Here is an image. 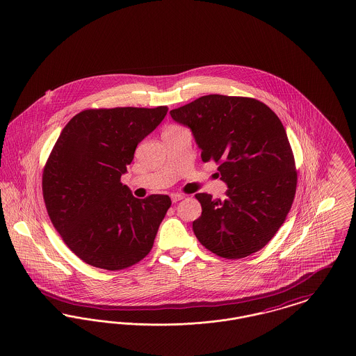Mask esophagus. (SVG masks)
Instances as JSON below:
<instances>
[{
  "instance_id": "34e87169",
  "label": "esophagus",
  "mask_w": 356,
  "mask_h": 356,
  "mask_svg": "<svg viewBox=\"0 0 356 356\" xmlns=\"http://www.w3.org/2000/svg\"><path fill=\"white\" fill-rule=\"evenodd\" d=\"M183 197H184V196H183L181 193H172V195H170V199H172L173 203H177V202L181 200Z\"/></svg>"
}]
</instances>
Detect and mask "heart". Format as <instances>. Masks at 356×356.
<instances>
[{
	"label": "heart",
	"instance_id": "1",
	"mask_svg": "<svg viewBox=\"0 0 356 356\" xmlns=\"http://www.w3.org/2000/svg\"><path fill=\"white\" fill-rule=\"evenodd\" d=\"M169 129H170V127H169Z\"/></svg>",
	"mask_w": 356,
	"mask_h": 356
}]
</instances>
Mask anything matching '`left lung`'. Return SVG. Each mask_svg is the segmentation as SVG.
<instances>
[{"label":"left lung","mask_w":356,"mask_h":356,"mask_svg":"<svg viewBox=\"0 0 356 356\" xmlns=\"http://www.w3.org/2000/svg\"><path fill=\"white\" fill-rule=\"evenodd\" d=\"M192 130L204 163L219 164L225 200L196 193L202 216L192 223L213 254L238 259L265 248L292 207L297 172L285 127L270 107L245 97L211 94L170 110ZM218 173V175H219Z\"/></svg>","instance_id":"left-lung-1"}]
</instances>
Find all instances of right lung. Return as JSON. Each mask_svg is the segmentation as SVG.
Instances as JSON below:
<instances>
[{
  "mask_svg": "<svg viewBox=\"0 0 356 356\" xmlns=\"http://www.w3.org/2000/svg\"><path fill=\"white\" fill-rule=\"evenodd\" d=\"M167 111L90 108L64 126L44 167L42 196L54 227L86 264L121 270L152 250L170 197L137 199L121 176Z\"/></svg>",
  "mask_w": 356,
  "mask_h": 356,
  "instance_id": "right-lung-1",
  "label": "right lung"
}]
</instances>
